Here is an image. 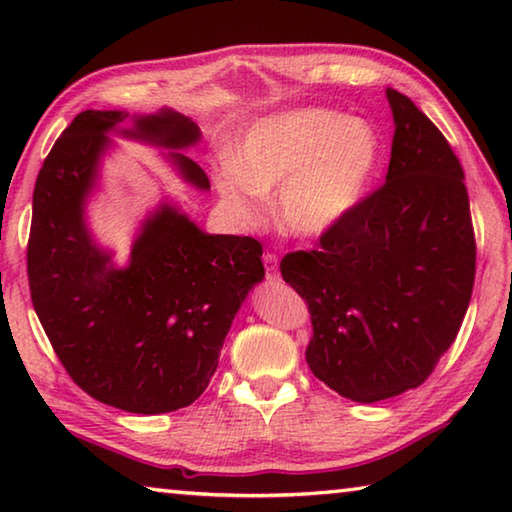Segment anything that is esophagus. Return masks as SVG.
Returning a JSON list of instances; mask_svg holds the SVG:
<instances>
[{"instance_id": "1", "label": "esophagus", "mask_w": 512, "mask_h": 512, "mask_svg": "<svg viewBox=\"0 0 512 512\" xmlns=\"http://www.w3.org/2000/svg\"><path fill=\"white\" fill-rule=\"evenodd\" d=\"M264 266H266L268 280H277V257L273 253L264 255Z\"/></svg>"}]
</instances>
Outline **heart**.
<instances>
[{
	"mask_svg": "<svg viewBox=\"0 0 512 512\" xmlns=\"http://www.w3.org/2000/svg\"><path fill=\"white\" fill-rule=\"evenodd\" d=\"M384 162L375 126L339 110L300 108L255 121L219 171V192L237 219L255 223L275 194L284 235L320 239L359 210Z\"/></svg>",
	"mask_w": 512,
	"mask_h": 512,
	"instance_id": "obj_1",
	"label": "heart"
}]
</instances>
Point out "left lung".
<instances>
[{"mask_svg": "<svg viewBox=\"0 0 512 512\" xmlns=\"http://www.w3.org/2000/svg\"><path fill=\"white\" fill-rule=\"evenodd\" d=\"M386 183L320 237L282 259L307 302V363L352 402L424 384L454 343L472 298L476 244L461 162L436 124L397 90Z\"/></svg>", "mask_w": 512, "mask_h": 512, "instance_id": "1", "label": "left lung"}]
</instances>
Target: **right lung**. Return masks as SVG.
<instances>
[{
    "mask_svg": "<svg viewBox=\"0 0 512 512\" xmlns=\"http://www.w3.org/2000/svg\"><path fill=\"white\" fill-rule=\"evenodd\" d=\"M131 118V132L119 129ZM108 133L187 149L201 140L192 119L85 110L42 162L33 189L27 271L33 309L67 375L85 393L128 413L189 406L210 384L225 334L253 284L262 282V244L207 235L171 203L142 223L128 266L117 268L85 223ZM169 160L189 185L210 189L183 151Z\"/></svg>",
    "mask_w": 512,
    "mask_h": 512,
    "instance_id": "1",
    "label": "right lung"
}]
</instances>
